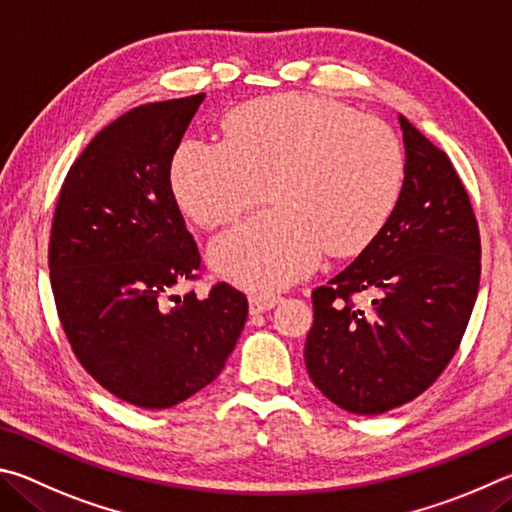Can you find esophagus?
<instances>
[{"mask_svg":"<svg viewBox=\"0 0 512 512\" xmlns=\"http://www.w3.org/2000/svg\"><path fill=\"white\" fill-rule=\"evenodd\" d=\"M276 303H279V297H276V294H251L249 312L251 315H261V312L272 310Z\"/></svg>","mask_w":512,"mask_h":512,"instance_id":"obj_1","label":"esophagus"}]
</instances>
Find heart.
I'll return each mask as SVG.
<instances>
[{"label":"heart","mask_w":512,"mask_h":512,"mask_svg":"<svg viewBox=\"0 0 512 512\" xmlns=\"http://www.w3.org/2000/svg\"><path fill=\"white\" fill-rule=\"evenodd\" d=\"M177 202L206 229L263 202L274 209L211 245L215 270L276 290L330 256L360 254L396 211L405 150L387 123L301 94L256 98L224 119V141L186 139L173 159Z\"/></svg>","instance_id":"obj_1"}]
</instances>
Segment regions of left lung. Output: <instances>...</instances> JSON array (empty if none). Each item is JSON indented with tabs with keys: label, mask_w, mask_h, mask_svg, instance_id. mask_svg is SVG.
Returning <instances> with one entry per match:
<instances>
[{
	"label": "left lung",
	"mask_w": 512,
	"mask_h": 512,
	"mask_svg": "<svg viewBox=\"0 0 512 512\" xmlns=\"http://www.w3.org/2000/svg\"><path fill=\"white\" fill-rule=\"evenodd\" d=\"M405 184L396 211L355 261L312 292L306 369L324 396L375 416L432 387L459 348L481 276V238L450 157L398 116ZM373 296L354 306L355 293Z\"/></svg>",
	"instance_id": "1"
}]
</instances>
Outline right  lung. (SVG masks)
<instances>
[{
    "instance_id": "add662e5",
    "label": "right lung",
    "mask_w": 512,
    "mask_h": 512,
    "mask_svg": "<svg viewBox=\"0 0 512 512\" xmlns=\"http://www.w3.org/2000/svg\"><path fill=\"white\" fill-rule=\"evenodd\" d=\"M204 94L139 105L71 164L49 240L51 290L83 369L116 398L175 407L218 378L247 321L229 283L209 297L200 251L179 213L170 164Z\"/></svg>"
}]
</instances>
